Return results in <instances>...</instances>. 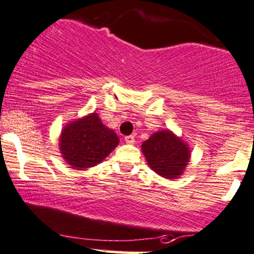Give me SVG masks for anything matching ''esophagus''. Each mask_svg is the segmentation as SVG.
I'll use <instances>...</instances> for the list:
<instances>
[{
    "label": "esophagus",
    "instance_id": "esophagus-1",
    "mask_svg": "<svg viewBox=\"0 0 254 254\" xmlns=\"http://www.w3.org/2000/svg\"><path fill=\"white\" fill-rule=\"evenodd\" d=\"M125 142L128 143V144H133L134 143V135H127V137H125Z\"/></svg>",
    "mask_w": 254,
    "mask_h": 254
}]
</instances>
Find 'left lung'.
I'll use <instances>...</instances> for the list:
<instances>
[{
	"label": "left lung",
	"instance_id": "8db88e82",
	"mask_svg": "<svg viewBox=\"0 0 254 254\" xmlns=\"http://www.w3.org/2000/svg\"><path fill=\"white\" fill-rule=\"evenodd\" d=\"M142 150L151 170L165 179L179 177L190 159L187 145L170 130L154 133Z\"/></svg>",
	"mask_w": 254,
	"mask_h": 254
}]
</instances>
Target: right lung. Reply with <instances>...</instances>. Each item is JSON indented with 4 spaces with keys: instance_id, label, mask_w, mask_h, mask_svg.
Returning <instances> with one entry per match:
<instances>
[{
    "instance_id": "add662e5",
    "label": "right lung",
    "mask_w": 254,
    "mask_h": 254,
    "mask_svg": "<svg viewBox=\"0 0 254 254\" xmlns=\"http://www.w3.org/2000/svg\"><path fill=\"white\" fill-rule=\"evenodd\" d=\"M117 144L116 133L104 126L98 114H91L64 128L60 149L66 163L82 170L101 163Z\"/></svg>"
}]
</instances>
